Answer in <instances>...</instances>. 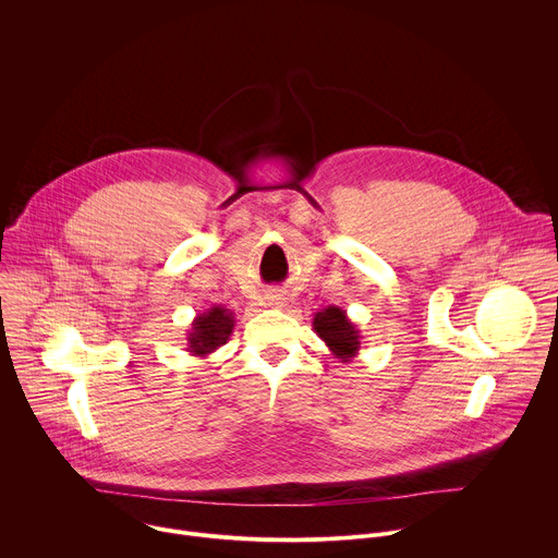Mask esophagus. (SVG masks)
<instances>
[{
  "mask_svg": "<svg viewBox=\"0 0 558 558\" xmlns=\"http://www.w3.org/2000/svg\"><path fill=\"white\" fill-rule=\"evenodd\" d=\"M267 300H269V306H274V308H280V306L284 304V298H282V295H276V293L267 295Z\"/></svg>",
  "mask_w": 558,
  "mask_h": 558,
  "instance_id": "obj_1",
  "label": "esophagus"
}]
</instances>
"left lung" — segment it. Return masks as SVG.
Returning a JSON list of instances; mask_svg holds the SVG:
<instances>
[{
  "label": "left lung",
  "instance_id": "left-lung-1",
  "mask_svg": "<svg viewBox=\"0 0 558 558\" xmlns=\"http://www.w3.org/2000/svg\"><path fill=\"white\" fill-rule=\"evenodd\" d=\"M313 331L317 333L331 355L340 362H351L360 351V329L355 323L349 320L347 311L336 304H329L313 315Z\"/></svg>",
  "mask_w": 558,
  "mask_h": 558
}]
</instances>
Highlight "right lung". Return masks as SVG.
Returning a JSON list of instances; mask_svg holds the SVG:
<instances>
[{
	"label": "right lung",
	"mask_w": 558,
	"mask_h": 558,
	"mask_svg": "<svg viewBox=\"0 0 558 558\" xmlns=\"http://www.w3.org/2000/svg\"><path fill=\"white\" fill-rule=\"evenodd\" d=\"M235 327V313L222 304L198 313L187 333V353L194 357H207L220 349Z\"/></svg>",
	"instance_id": "right-lung-1"
}]
</instances>
